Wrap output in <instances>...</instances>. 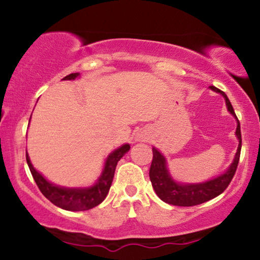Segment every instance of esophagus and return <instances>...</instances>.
I'll return each instance as SVG.
<instances>
[{"label":"esophagus","mask_w":260,"mask_h":260,"mask_svg":"<svg viewBox=\"0 0 260 260\" xmlns=\"http://www.w3.org/2000/svg\"><path fill=\"white\" fill-rule=\"evenodd\" d=\"M139 138H140V139H142V140H145V139H148V138H147V137H139Z\"/></svg>","instance_id":"obj_1"}]
</instances>
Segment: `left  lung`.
<instances>
[{
    "label": "left lung",
    "instance_id": "obj_1",
    "mask_svg": "<svg viewBox=\"0 0 260 260\" xmlns=\"http://www.w3.org/2000/svg\"><path fill=\"white\" fill-rule=\"evenodd\" d=\"M213 91L217 94L222 95L225 99L226 107L228 111L231 113L237 121V127H236V138L238 139V147L236 151L234 160L230 164V166L222 174H220L216 177L210 178V180L203 181V182H178L172 177L171 172L169 170L168 160L164 156L159 149L153 147V162H151L150 171H149V177H150L151 184L156 193L162 202L168 203L171 205H177V207H193V205L202 204L210 199L215 198L219 194H221L223 190L228 188V186L234 177L236 169H237L238 160H240L241 154V127L240 122H238L236 113L234 111L231 103H230L229 98L226 94L220 89L215 86H210Z\"/></svg>",
    "mask_w": 260,
    "mask_h": 260
}]
</instances>
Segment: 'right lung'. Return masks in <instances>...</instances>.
Listing matches in <instances>:
<instances>
[{
	"mask_svg": "<svg viewBox=\"0 0 260 260\" xmlns=\"http://www.w3.org/2000/svg\"><path fill=\"white\" fill-rule=\"evenodd\" d=\"M78 78H80L79 73H72L70 76H66L62 80H74ZM129 149L131 145L126 143L107 155L103 171L98 180L91 186L86 187H64L52 183L32 166L28 153H26V162L39 189L52 204L64 210L83 211L96 207L106 198L111 187L117 162L122 156H124V154L129 151Z\"/></svg>",
	"mask_w": 260,
	"mask_h": 260,
	"instance_id": "add662e5",
	"label": "right lung"
}]
</instances>
